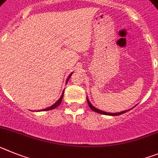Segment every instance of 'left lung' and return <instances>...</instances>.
I'll use <instances>...</instances> for the list:
<instances>
[{
  "label": "left lung",
  "mask_w": 158,
  "mask_h": 158,
  "mask_svg": "<svg viewBox=\"0 0 158 158\" xmlns=\"http://www.w3.org/2000/svg\"><path fill=\"white\" fill-rule=\"evenodd\" d=\"M87 103H88L89 105V107L90 108V109L92 110L93 111H95L97 112V113H99V114H106V115H111V116H118V115H120V114H123L126 113V112L129 111L130 110V109L129 110H123V111H121V112H118V113H108V112H105V111H102V110H101L99 109H97V108H95L94 106L92 105V104L90 103V101H89L88 98H87ZM131 109H133V108H131ZM130 109V110H131Z\"/></svg>",
  "instance_id": "1"
}]
</instances>
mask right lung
I'll return each instance as SVG.
<instances>
[{
    "label": "right lung",
    "instance_id": "1",
    "mask_svg": "<svg viewBox=\"0 0 158 158\" xmlns=\"http://www.w3.org/2000/svg\"><path fill=\"white\" fill-rule=\"evenodd\" d=\"M72 74H73V72L70 74L69 76H68V79H67V80H66V83H68V80H69V79H70V77H71ZM64 91H63L62 94H61V96H60V98H59V99L57 100V101H56V102H55V103L53 104V105H52V106H49V107H48V108H45V109L40 110H37V111H46V110H50L55 109V108H56V107H57V106H59L60 105V103H61V102H62L63 97H64Z\"/></svg>",
    "mask_w": 158,
    "mask_h": 158
}]
</instances>
